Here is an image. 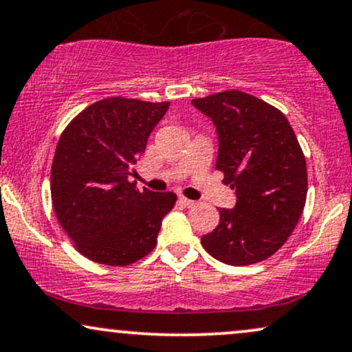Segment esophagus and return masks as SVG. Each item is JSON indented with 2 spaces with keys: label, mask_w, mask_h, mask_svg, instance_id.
<instances>
[{
  "label": "esophagus",
  "mask_w": 352,
  "mask_h": 352,
  "mask_svg": "<svg viewBox=\"0 0 352 352\" xmlns=\"http://www.w3.org/2000/svg\"><path fill=\"white\" fill-rule=\"evenodd\" d=\"M179 201H180L182 205H184V206H187V208H190V206H195V205H197V203H195L193 200H188V198H185V197H180V198H179Z\"/></svg>",
  "instance_id": "esophagus-1"
}]
</instances>
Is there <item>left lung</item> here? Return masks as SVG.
<instances>
[{
	"mask_svg": "<svg viewBox=\"0 0 352 352\" xmlns=\"http://www.w3.org/2000/svg\"><path fill=\"white\" fill-rule=\"evenodd\" d=\"M218 134L217 168L236 190L234 208L201 238L214 259L249 265L272 256L297 226L307 200V162L289 120L277 108L231 90L192 100Z\"/></svg>",
	"mask_w": 352,
	"mask_h": 352,
	"instance_id": "left-lung-1",
	"label": "left lung"
}]
</instances>
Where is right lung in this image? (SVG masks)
<instances>
[{"label": "right lung", "mask_w": 352, "mask_h": 352, "mask_svg": "<svg viewBox=\"0 0 352 352\" xmlns=\"http://www.w3.org/2000/svg\"><path fill=\"white\" fill-rule=\"evenodd\" d=\"M168 107L122 96L96 101L58 139L50 170L54 211L87 259L122 267L155 248L177 195L139 192L128 177Z\"/></svg>", "instance_id": "1"}]
</instances>
